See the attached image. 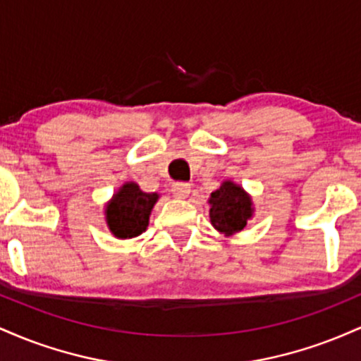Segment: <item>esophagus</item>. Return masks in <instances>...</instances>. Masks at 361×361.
<instances>
[{
	"label": "esophagus",
	"mask_w": 361,
	"mask_h": 361,
	"mask_svg": "<svg viewBox=\"0 0 361 361\" xmlns=\"http://www.w3.org/2000/svg\"><path fill=\"white\" fill-rule=\"evenodd\" d=\"M171 193L175 195L176 198H186L190 195V185L183 183V181H176L171 186Z\"/></svg>",
	"instance_id": "obj_1"
}]
</instances>
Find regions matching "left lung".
Wrapping results in <instances>:
<instances>
[{
	"label": "left lung",
	"mask_w": 361,
	"mask_h": 361,
	"mask_svg": "<svg viewBox=\"0 0 361 361\" xmlns=\"http://www.w3.org/2000/svg\"><path fill=\"white\" fill-rule=\"evenodd\" d=\"M209 204L210 222L219 233L226 235L243 231L255 212L251 197L234 181H224L221 188L210 193Z\"/></svg>",
	"instance_id": "8db88e82"
}]
</instances>
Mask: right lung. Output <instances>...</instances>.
Returning <instances> with one entry per match:
<instances>
[{
    "mask_svg": "<svg viewBox=\"0 0 361 361\" xmlns=\"http://www.w3.org/2000/svg\"><path fill=\"white\" fill-rule=\"evenodd\" d=\"M159 198L157 193H146L137 183L122 185L105 207V221L110 233L118 239L137 238L149 226V215Z\"/></svg>",
    "mask_w": 361,
    "mask_h": 361,
    "instance_id": "right-lung-1",
    "label": "right lung"
}]
</instances>
